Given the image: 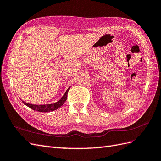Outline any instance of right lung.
<instances>
[{
	"label": "right lung",
	"mask_w": 161,
	"mask_h": 161,
	"mask_svg": "<svg viewBox=\"0 0 161 161\" xmlns=\"http://www.w3.org/2000/svg\"><path fill=\"white\" fill-rule=\"evenodd\" d=\"M70 88V87H69V88L67 89V91H66L64 96L62 97V99L60 101H58V102H56V103H55L47 104V105H33V104H30V103H25V102L23 101H22V102L25 105L29 107L30 108L32 109L33 110H36V111H40V112H49V111H54V110L59 108L60 107H61L63 104L64 103V102L66 101L68 92H69Z\"/></svg>",
	"instance_id": "obj_1"
}]
</instances>
